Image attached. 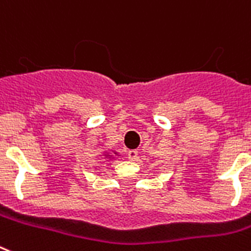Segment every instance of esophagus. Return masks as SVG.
I'll use <instances>...</instances> for the list:
<instances>
[{
  "instance_id": "obj_1",
  "label": "esophagus",
  "mask_w": 251,
  "mask_h": 251,
  "mask_svg": "<svg viewBox=\"0 0 251 251\" xmlns=\"http://www.w3.org/2000/svg\"><path fill=\"white\" fill-rule=\"evenodd\" d=\"M137 155H138L137 150H129V151H128V159L129 160H136L137 159Z\"/></svg>"
}]
</instances>
